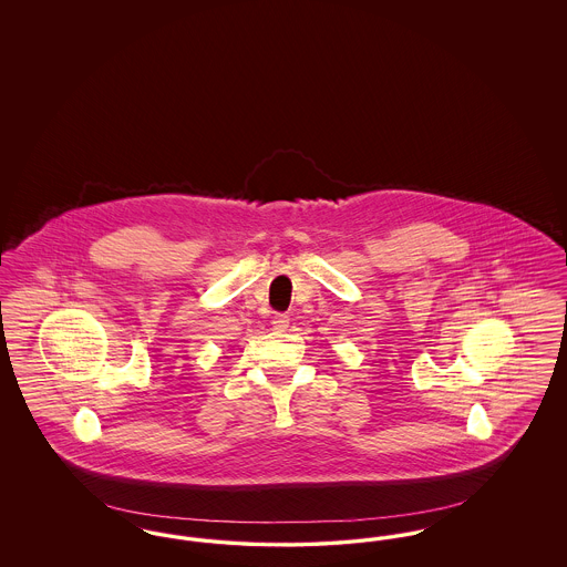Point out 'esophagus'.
<instances>
[{
	"instance_id": "esophagus-1",
	"label": "esophagus",
	"mask_w": 567,
	"mask_h": 567,
	"mask_svg": "<svg viewBox=\"0 0 567 567\" xmlns=\"http://www.w3.org/2000/svg\"><path fill=\"white\" fill-rule=\"evenodd\" d=\"M271 324H274V329L285 331V329L289 327V315H276V317L271 319Z\"/></svg>"
}]
</instances>
